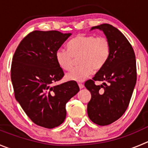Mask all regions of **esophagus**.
<instances>
[{
  "instance_id": "obj_1",
  "label": "esophagus",
  "mask_w": 148,
  "mask_h": 148,
  "mask_svg": "<svg viewBox=\"0 0 148 148\" xmlns=\"http://www.w3.org/2000/svg\"><path fill=\"white\" fill-rule=\"evenodd\" d=\"M84 85H82V84H79V88H80V89H82V88H84Z\"/></svg>"
}]
</instances>
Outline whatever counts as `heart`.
Returning <instances> with one entry per match:
<instances>
[{"instance_id": "obj_1", "label": "heart", "mask_w": 148, "mask_h": 148, "mask_svg": "<svg viewBox=\"0 0 148 148\" xmlns=\"http://www.w3.org/2000/svg\"><path fill=\"white\" fill-rule=\"evenodd\" d=\"M68 49H58L55 52V59L62 69H71L75 59L79 58V67L66 75L69 81L83 82L107 63L110 55V44L105 37L92 35H78L68 43Z\"/></svg>"}]
</instances>
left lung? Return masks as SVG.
<instances>
[{
	"label": "left lung",
	"instance_id": "1",
	"mask_svg": "<svg viewBox=\"0 0 148 148\" xmlns=\"http://www.w3.org/2000/svg\"><path fill=\"white\" fill-rule=\"evenodd\" d=\"M103 31L110 44L107 63L92 79L85 83L91 93L88 114L92 122L107 125L119 119L127 110L136 82V58L129 41L118 29L110 24L91 27ZM102 82L101 86L95 81Z\"/></svg>",
	"mask_w": 148,
	"mask_h": 148
}]
</instances>
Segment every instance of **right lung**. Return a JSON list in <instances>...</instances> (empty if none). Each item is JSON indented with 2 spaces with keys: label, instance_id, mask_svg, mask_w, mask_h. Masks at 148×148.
I'll return each instance as SVG.
<instances>
[{
  "label": "right lung",
  "instance_id": "1",
  "mask_svg": "<svg viewBox=\"0 0 148 148\" xmlns=\"http://www.w3.org/2000/svg\"><path fill=\"white\" fill-rule=\"evenodd\" d=\"M71 34L34 30L25 37L12 59L11 78L15 99L31 121L53 128L66 119V104L79 90L74 81L52 86L64 76L55 52Z\"/></svg>",
  "mask_w": 148,
  "mask_h": 148
}]
</instances>
